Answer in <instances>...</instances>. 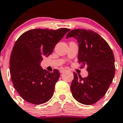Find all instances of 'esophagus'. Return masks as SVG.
<instances>
[{
	"instance_id": "esophagus-1",
	"label": "esophagus",
	"mask_w": 123,
	"mask_h": 123,
	"mask_svg": "<svg viewBox=\"0 0 123 123\" xmlns=\"http://www.w3.org/2000/svg\"><path fill=\"white\" fill-rule=\"evenodd\" d=\"M65 70H66V69H64V68H61V69L60 70V73H63V72H64Z\"/></svg>"
}]
</instances>
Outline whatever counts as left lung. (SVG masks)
Returning <instances> with one entry per match:
<instances>
[{
  "instance_id": "left-lung-1",
  "label": "left lung",
  "mask_w": 123,
  "mask_h": 123,
  "mask_svg": "<svg viewBox=\"0 0 123 123\" xmlns=\"http://www.w3.org/2000/svg\"><path fill=\"white\" fill-rule=\"evenodd\" d=\"M74 37L79 43L78 60L80 68L86 67L88 77L74 72L70 89L74 98L80 104L92 105L107 91L115 74L114 56L108 43L93 30L74 29L66 38Z\"/></svg>"
}]
</instances>
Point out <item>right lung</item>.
<instances>
[{"mask_svg":"<svg viewBox=\"0 0 123 123\" xmlns=\"http://www.w3.org/2000/svg\"><path fill=\"white\" fill-rule=\"evenodd\" d=\"M68 31L65 28L33 29L23 33L16 41L9 61L11 79L23 100L40 105L51 98L60 71L55 69L50 73L40 64L43 57L49 56Z\"/></svg>","mask_w":123,"mask_h":123,"instance_id":"1","label":"right lung"}]
</instances>
